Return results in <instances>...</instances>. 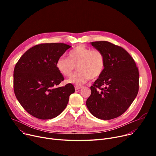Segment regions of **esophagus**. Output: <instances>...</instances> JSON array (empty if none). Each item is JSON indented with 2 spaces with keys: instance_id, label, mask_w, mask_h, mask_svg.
<instances>
[{
  "instance_id": "34e87169",
  "label": "esophagus",
  "mask_w": 156,
  "mask_h": 156,
  "mask_svg": "<svg viewBox=\"0 0 156 156\" xmlns=\"http://www.w3.org/2000/svg\"><path fill=\"white\" fill-rule=\"evenodd\" d=\"M81 88H82V87H80V86H75V90H78L81 89Z\"/></svg>"
}]
</instances>
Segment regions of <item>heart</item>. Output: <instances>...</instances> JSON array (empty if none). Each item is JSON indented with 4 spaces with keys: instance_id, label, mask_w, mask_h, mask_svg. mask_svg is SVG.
<instances>
[{
    "instance_id": "obj_1",
    "label": "heart",
    "mask_w": 156,
    "mask_h": 156,
    "mask_svg": "<svg viewBox=\"0 0 156 156\" xmlns=\"http://www.w3.org/2000/svg\"><path fill=\"white\" fill-rule=\"evenodd\" d=\"M56 68L66 77H70L76 69L78 72L68 80V82L81 85L90 79L101 75L105 67V57L99 49H91L83 45H78L71 50L68 57H60L56 61Z\"/></svg>"
}]
</instances>
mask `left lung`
I'll use <instances>...</instances> for the list:
<instances>
[{"instance_id":"left-lung-1","label":"left lung","mask_w":156,"mask_h":156,"mask_svg":"<svg viewBox=\"0 0 156 156\" xmlns=\"http://www.w3.org/2000/svg\"><path fill=\"white\" fill-rule=\"evenodd\" d=\"M105 57L104 69L90 87L86 102L89 111L104 120L116 118L132 104L139 88V73L135 61L125 50L107 41L90 43Z\"/></svg>"}]
</instances>
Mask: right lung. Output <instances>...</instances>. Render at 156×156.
Listing matches in <instances>:
<instances>
[{
	"instance_id": "right-lung-1",
	"label": "right lung",
	"mask_w": 156,
	"mask_h": 156,
	"mask_svg": "<svg viewBox=\"0 0 156 156\" xmlns=\"http://www.w3.org/2000/svg\"><path fill=\"white\" fill-rule=\"evenodd\" d=\"M71 46L62 43L41 44L30 48L14 69V91L18 101L31 116L40 119L57 117L64 110L75 87L64 80L56 61Z\"/></svg>"
}]
</instances>
